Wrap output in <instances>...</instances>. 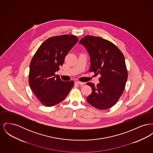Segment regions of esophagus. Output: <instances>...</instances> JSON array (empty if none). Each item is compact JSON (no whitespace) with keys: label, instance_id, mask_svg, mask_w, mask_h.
Here are the masks:
<instances>
[{"label":"esophagus","instance_id":"1","mask_svg":"<svg viewBox=\"0 0 153 153\" xmlns=\"http://www.w3.org/2000/svg\"><path fill=\"white\" fill-rule=\"evenodd\" d=\"M75 84H78V85H83L84 84V82H80V81H75Z\"/></svg>","mask_w":153,"mask_h":153}]
</instances>
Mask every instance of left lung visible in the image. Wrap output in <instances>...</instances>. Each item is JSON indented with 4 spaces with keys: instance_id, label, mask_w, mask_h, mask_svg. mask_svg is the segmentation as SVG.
<instances>
[{
    "instance_id": "left-lung-1",
    "label": "left lung",
    "mask_w": 153,
    "mask_h": 153,
    "mask_svg": "<svg viewBox=\"0 0 153 153\" xmlns=\"http://www.w3.org/2000/svg\"><path fill=\"white\" fill-rule=\"evenodd\" d=\"M79 43L90 55V72L101 75L97 85L87 83L92 88L87 102L100 110L111 108L123 94L128 79L124 55L116 45L100 37L85 36Z\"/></svg>"
}]
</instances>
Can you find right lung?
Here are the masks:
<instances>
[{"instance_id": "1", "label": "right lung", "mask_w": 153, "mask_h": 153, "mask_svg": "<svg viewBox=\"0 0 153 153\" xmlns=\"http://www.w3.org/2000/svg\"><path fill=\"white\" fill-rule=\"evenodd\" d=\"M77 42L78 38L71 35L50 37L39 47L31 60L29 84L46 106L61 102L74 85V81H62L55 73L63 65L65 56Z\"/></svg>"}]
</instances>
